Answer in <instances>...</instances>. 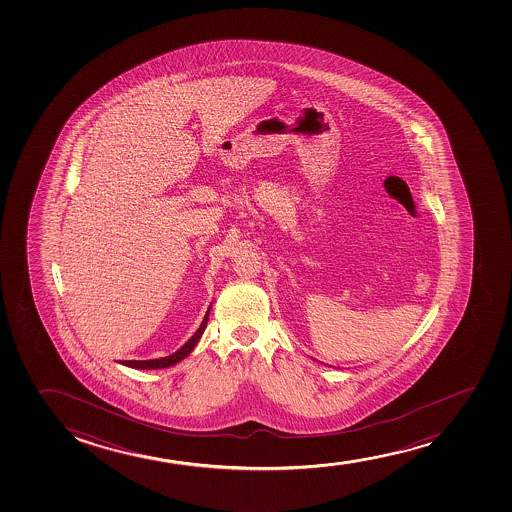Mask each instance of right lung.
Instances as JSON below:
<instances>
[{
	"instance_id": "1",
	"label": "right lung",
	"mask_w": 512,
	"mask_h": 512,
	"mask_svg": "<svg viewBox=\"0 0 512 512\" xmlns=\"http://www.w3.org/2000/svg\"><path fill=\"white\" fill-rule=\"evenodd\" d=\"M208 314H210V309L206 312L205 319H203V323H201L200 329L194 333L191 338H189L186 343H184L183 347L179 348L176 353H172L169 357H164V359H153V360H123L121 364L128 365V367H133V369H164V367H171V365L177 364L179 360L186 359L191 350L196 347V343L200 340L201 333L205 331L206 321H208Z\"/></svg>"
}]
</instances>
